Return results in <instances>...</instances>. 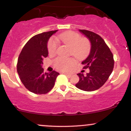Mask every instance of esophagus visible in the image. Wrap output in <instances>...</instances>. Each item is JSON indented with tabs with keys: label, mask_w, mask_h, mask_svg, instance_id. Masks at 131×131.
Listing matches in <instances>:
<instances>
[{
	"label": "esophagus",
	"mask_w": 131,
	"mask_h": 131,
	"mask_svg": "<svg viewBox=\"0 0 131 131\" xmlns=\"http://www.w3.org/2000/svg\"><path fill=\"white\" fill-rule=\"evenodd\" d=\"M64 74H65L66 76H67L68 78H70L71 76V74H70V73H63Z\"/></svg>",
	"instance_id": "esophagus-1"
}]
</instances>
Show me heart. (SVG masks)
I'll return each instance as SVG.
<instances>
[{"mask_svg": "<svg viewBox=\"0 0 131 131\" xmlns=\"http://www.w3.org/2000/svg\"><path fill=\"white\" fill-rule=\"evenodd\" d=\"M57 39L70 47L71 53L77 58H82L86 56L91 50V44L86 39L81 38V36L73 31H68L59 34ZM48 52L50 55L56 53L58 44L53 39L48 43ZM55 67L61 71H68L76 64V61L72 58L59 57L54 61Z\"/></svg>", "mask_w": 131, "mask_h": 131, "instance_id": "obj_1", "label": "heart"}]
</instances>
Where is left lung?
<instances>
[{
  "mask_svg": "<svg viewBox=\"0 0 131 131\" xmlns=\"http://www.w3.org/2000/svg\"><path fill=\"white\" fill-rule=\"evenodd\" d=\"M79 31L89 40L91 47L89 55L82 64L84 68L89 69L84 76L78 73L79 82L76 87L84 91L91 92L101 88L112 74L114 67L113 55L104 40L100 36L88 30Z\"/></svg>",
  "mask_w": 131,
  "mask_h": 131,
  "instance_id": "1",
  "label": "left lung"
}]
</instances>
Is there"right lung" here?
Listing matches in <instances>:
<instances>
[{"label":"right lung","instance_id":"obj_1","mask_svg":"<svg viewBox=\"0 0 131 131\" xmlns=\"http://www.w3.org/2000/svg\"><path fill=\"white\" fill-rule=\"evenodd\" d=\"M58 30L42 32L28 40L19 54L17 72L27 89L36 94H45L53 88L60 74L53 71L44 73L42 60L48 56L47 43L50 37Z\"/></svg>","mask_w":131,"mask_h":131}]
</instances>
